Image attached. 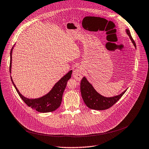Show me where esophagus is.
<instances>
[{
	"mask_svg": "<svg viewBox=\"0 0 149 149\" xmlns=\"http://www.w3.org/2000/svg\"><path fill=\"white\" fill-rule=\"evenodd\" d=\"M83 74V70L81 67H77L73 72V77L76 79L77 81H80L82 77Z\"/></svg>",
	"mask_w": 149,
	"mask_h": 149,
	"instance_id": "obj_1",
	"label": "esophagus"
}]
</instances>
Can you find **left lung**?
<instances>
[{
  "label": "left lung",
  "instance_id": "8db88e82",
  "mask_svg": "<svg viewBox=\"0 0 149 149\" xmlns=\"http://www.w3.org/2000/svg\"><path fill=\"white\" fill-rule=\"evenodd\" d=\"M126 32L136 48V44L131 35L130 30L126 29ZM126 91L127 90L124 91L118 95L112 97H106L98 93L93 85L87 81L85 77L82 78L81 82V92L85 104L88 108L97 110H106L111 107L122 97Z\"/></svg>",
  "mask_w": 149,
  "mask_h": 149
}]
</instances>
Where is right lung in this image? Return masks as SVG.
I'll use <instances>...</instances> for the list:
<instances>
[{
	"mask_svg": "<svg viewBox=\"0 0 149 149\" xmlns=\"http://www.w3.org/2000/svg\"><path fill=\"white\" fill-rule=\"evenodd\" d=\"M13 48L11 49L10 53V65H9V72L11 73V65H12V53ZM72 70L68 72L65 75H64L58 82H57L52 89L45 95L35 99H30L24 97L20 94L19 91L16 87L13 81V78L10 76L11 81H12L17 92L21 98L24 101L25 103L31 109L35 110L41 113H48L51 112L58 109L61 105L63 94L64 91L67 86V81L71 78Z\"/></svg>",
	"mask_w": 149,
	"mask_h": 149,
	"instance_id": "add662e5",
	"label": "right lung"
}]
</instances>
